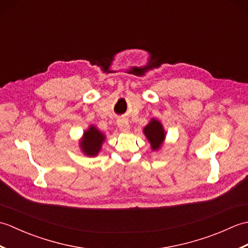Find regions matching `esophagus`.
<instances>
[{
  "label": "esophagus",
  "instance_id": "1",
  "mask_svg": "<svg viewBox=\"0 0 248 248\" xmlns=\"http://www.w3.org/2000/svg\"><path fill=\"white\" fill-rule=\"evenodd\" d=\"M117 124L120 131H123V132H128V131H130V124L125 119H119Z\"/></svg>",
  "mask_w": 248,
  "mask_h": 248
}]
</instances>
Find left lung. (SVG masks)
<instances>
[{"label": "left lung", "mask_w": 248, "mask_h": 248, "mask_svg": "<svg viewBox=\"0 0 248 248\" xmlns=\"http://www.w3.org/2000/svg\"><path fill=\"white\" fill-rule=\"evenodd\" d=\"M143 132L146 136L147 140L150 143V147L152 151H160L164 145L166 132L164 127L161 124L160 120L155 118H151L148 124L144 128Z\"/></svg>", "instance_id": "obj_1"}]
</instances>
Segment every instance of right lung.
Instances as JSON below:
<instances>
[{
	"label": "right lung",
	"instance_id": "right-lung-1",
	"mask_svg": "<svg viewBox=\"0 0 248 248\" xmlns=\"http://www.w3.org/2000/svg\"><path fill=\"white\" fill-rule=\"evenodd\" d=\"M105 139L107 136L104 133H102L96 125L91 124L87 130L84 131L82 139L78 140L81 152L87 156H97L101 151Z\"/></svg>",
	"mask_w": 248,
	"mask_h": 248
}]
</instances>
